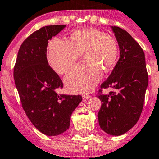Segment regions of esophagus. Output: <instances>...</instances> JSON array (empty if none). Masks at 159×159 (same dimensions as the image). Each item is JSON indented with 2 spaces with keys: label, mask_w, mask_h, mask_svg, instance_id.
Instances as JSON below:
<instances>
[{
  "label": "esophagus",
  "mask_w": 159,
  "mask_h": 159,
  "mask_svg": "<svg viewBox=\"0 0 159 159\" xmlns=\"http://www.w3.org/2000/svg\"><path fill=\"white\" fill-rule=\"evenodd\" d=\"M90 98V95L88 94V93H85V94L82 95V98H83L84 101H86Z\"/></svg>",
  "instance_id": "1"
}]
</instances>
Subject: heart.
Wrapping results in <instances>:
<instances>
[{"instance_id":"b5f03b06","label":"heart","mask_w":159,"mask_h":159,"mask_svg":"<svg viewBox=\"0 0 159 159\" xmlns=\"http://www.w3.org/2000/svg\"><path fill=\"white\" fill-rule=\"evenodd\" d=\"M70 40L54 38L48 49V61L59 74H68L84 53L85 62L76 67L65 79L73 93L91 90L117 61L118 47L112 36L94 29L74 30Z\"/></svg>"}]
</instances>
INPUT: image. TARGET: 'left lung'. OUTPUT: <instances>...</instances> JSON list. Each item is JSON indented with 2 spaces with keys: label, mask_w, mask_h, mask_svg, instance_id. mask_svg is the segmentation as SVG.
I'll use <instances>...</instances> for the list:
<instances>
[{
  "label": "left lung",
  "mask_w": 159,
  "mask_h": 159,
  "mask_svg": "<svg viewBox=\"0 0 159 159\" xmlns=\"http://www.w3.org/2000/svg\"><path fill=\"white\" fill-rule=\"evenodd\" d=\"M118 43L120 58L109 78L101 85L98 98L102 106L98 114L100 127L108 134L126 133L139 121L148 85L145 53L129 33L112 26ZM112 88L109 95L103 89Z\"/></svg>",
  "instance_id": "1"
}]
</instances>
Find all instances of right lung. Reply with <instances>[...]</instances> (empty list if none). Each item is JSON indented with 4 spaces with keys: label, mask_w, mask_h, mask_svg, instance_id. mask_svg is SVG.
<instances>
[{
    "label": "right lung",
    "mask_w": 159,
    "mask_h": 159,
    "mask_svg": "<svg viewBox=\"0 0 159 159\" xmlns=\"http://www.w3.org/2000/svg\"><path fill=\"white\" fill-rule=\"evenodd\" d=\"M66 27H42L29 36L19 49L13 70L22 107L33 125L47 136H57L70 127V117L82 100L81 95L57 94L63 83L47 61V45Z\"/></svg>",
    "instance_id": "add662e5"
}]
</instances>
